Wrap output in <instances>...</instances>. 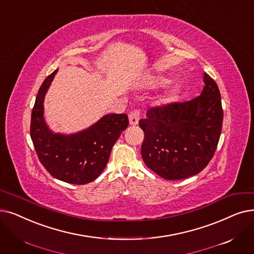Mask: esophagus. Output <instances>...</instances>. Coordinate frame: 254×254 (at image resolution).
<instances>
[{"instance_id": "esophagus-1", "label": "esophagus", "mask_w": 254, "mask_h": 254, "mask_svg": "<svg viewBox=\"0 0 254 254\" xmlns=\"http://www.w3.org/2000/svg\"><path fill=\"white\" fill-rule=\"evenodd\" d=\"M140 119V111L139 110H133L129 114H128V120H129V125L130 126H136L138 125V121Z\"/></svg>"}]
</instances>
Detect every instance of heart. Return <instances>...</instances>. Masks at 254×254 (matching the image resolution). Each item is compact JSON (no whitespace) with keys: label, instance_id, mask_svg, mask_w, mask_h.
<instances>
[{"label":"heart","instance_id":"obj_1","mask_svg":"<svg viewBox=\"0 0 254 254\" xmlns=\"http://www.w3.org/2000/svg\"><path fill=\"white\" fill-rule=\"evenodd\" d=\"M169 81L167 80V79H165V78H158L157 79V81H156V83L158 84V85H165V84H167Z\"/></svg>","mask_w":254,"mask_h":254}]
</instances>
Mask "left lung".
Segmentation results:
<instances>
[{
  "instance_id": "obj_1",
  "label": "left lung",
  "mask_w": 254,
  "mask_h": 254,
  "mask_svg": "<svg viewBox=\"0 0 254 254\" xmlns=\"http://www.w3.org/2000/svg\"><path fill=\"white\" fill-rule=\"evenodd\" d=\"M204 87L192 101L152 107L139 120L144 131L141 156L161 178L178 181L203 170L221 135L223 110L216 82L204 72Z\"/></svg>"
}]
</instances>
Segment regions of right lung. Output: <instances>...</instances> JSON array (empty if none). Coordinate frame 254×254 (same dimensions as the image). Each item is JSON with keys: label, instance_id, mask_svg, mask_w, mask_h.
I'll use <instances>...</instances> for the list:
<instances>
[{"label": "right lung", "instance_id": "add662e5", "mask_svg": "<svg viewBox=\"0 0 254 254\" xmlns=\"http://www.w3.org/2000/svg\"><path fill=\"white\" fill-rule=\"evenodd\" d=\"M57 71L39 88L32 110L30 135L40 163L52 176L68 184L85 185L106 168L113 145L128 126V118L127 114H108L79 133H53L43 118V101Z\"/></svg>", "mask_w": 254, "mask_h": 254}]
</instances>
